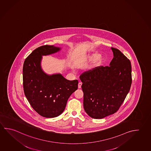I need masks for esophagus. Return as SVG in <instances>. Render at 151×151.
<instances>
[{
	"mask_svg": "<svg viewBox=\"0 0 151 151\" xmlns=\"http://www.w3.org/2000/svg\"><path fill=\"white\" fill-rule=\"evenodd\" d=\"M82 85V83H81V82H79V83H78V88H81Z\"/></svg>",
	"mask_w": 151,
	"mask_h": 151,
	"instance_id": "1",
	"label": "esophagus"
}]
</instances>
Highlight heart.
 Returning a JSON list of instances; mask_svg holds the SVG:
<instances>
[{
  "label": "heart",
  "mask_w": 151,
  "mask_h": 151,
  "mask_svg": "<svg viewBox=\"0 0 151 151\" xmlns=\"http://www.w3.org/2000/svg\"><path fill=\"white\" fill-rule=\"evenodd\" d=\"M87 59L89 60H93V63L90 66V69H94L100 66L102 64L103 61V59L98 53H92L87 56Z\"/></svg>",
  "instance_id": "b5f03b06"
}]
</instances>
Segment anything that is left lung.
Wrapping results in <instances>:
<instances>
[{"mask_svg":"<svg viewBox=\"0 0 151 151\" xmlns=\"http://www.w3.org/2000/svg\"><path fill=\"white\" fill-rule=\"evenodd\" d=\"M111 50L114 58L109 66L99 67L79 77L83 83L85 111L94 119H102L116 113L132 85L130 61L118 49Z\"/></svg>","mask_w":151,"mask_h":151,"instance_id":"left-lung-1","label":"left lung"}]
</instances>
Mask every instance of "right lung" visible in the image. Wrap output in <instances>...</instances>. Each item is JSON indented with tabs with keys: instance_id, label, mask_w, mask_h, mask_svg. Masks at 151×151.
Returning a JSON list of instances; mask_svg holds the SVG:
<instances>
[{
	"instance_id": "obj_1",
	"label": "right lung",
	"mask_w": 151,
	"mask_h": 151,
	"mask_svg": "<svg viewBox=\"0 0 151 151\" xmlns=\"http://www.w3.org/2000/svg\"><path fill=\"white\" fill-rule=\"evenodd\" d=\"M60 48L41 46L25 59L23 68L24 94L35 111L45 118L61 114L72 93L78 88L77 80L69 81L60 74L49 75L41 67L42 56L55 53Z\"/></svg>"
}]
</instances>
